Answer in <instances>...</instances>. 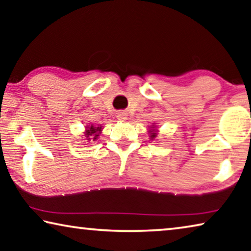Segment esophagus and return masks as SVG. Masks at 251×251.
I'll return each instance as SVG.
<instances>
[{"label": "esophagus", "mask_w": 251, "mask_h": 251, "mask_svg": "<svg viewBox=\"0 0 251 251\" xmlns=\"http://www.w3.org/2000/svg\"><path fill=\"white\" fill-rule=\"evenodd\" d=\"M117 118L119 119V121H126L127 115L124 113V111H119V113L117 114Z\"/></svg>", "instance_id": "obj_1"}]
</instances>
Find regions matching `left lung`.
I'll use <instances>...</instances> for the list:
<instances>
[{
    "label": "left lung",
    "instance_id": "1",
    "mask_svg": "<svg viewBox=\"0 0 251 251\" xmlns=\"http://www.w3.org/2000/svg\"><path fill=\"white\" fill-rule=\"evenodd\" d=\"M155 136H156V133H151V137H155Z\"/></svg>",
    "mask_w": 251,
    "mask_h": 251
}]
</instances>
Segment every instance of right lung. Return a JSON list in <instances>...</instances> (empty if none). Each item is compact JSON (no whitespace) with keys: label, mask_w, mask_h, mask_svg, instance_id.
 <instances>
[{"label":"right lung","mask_w":251,"mask_h":251,"mask_svg":"<svg viewBox=\"0 0 251 251\" xmlns=\"http://www.w3.org/2000/svg\"><path fill=\"white\" fill-rule=\"evenodd\" d=\"M100 130H101V127H95L93 125H90L85 132L86 140L87 141H96L99 136Z\"/></svg>","instance_id":"obj_1"}]
</instances>
